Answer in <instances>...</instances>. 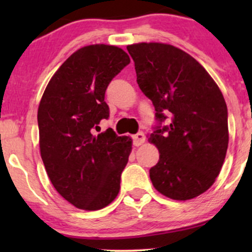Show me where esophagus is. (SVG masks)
Masks as SVG:
<instances>
[{"label": "esophagus", "instance_id": "34e87169", "mask_svg": "<svg viewBox=\"0 0 252 252\" xmlns=\"http://www.w3.org/2000/svg\"><path fill=\"white\" fill-rule=\"evenodd\" d=\"M132 141H134V144L136 147L141 146V144H142L144 141H146V136H144L142 131H140V132H137L136 135L132 136Z\"/></svg>", "mask_w": 252, "mask_h": 252}]
</instances>
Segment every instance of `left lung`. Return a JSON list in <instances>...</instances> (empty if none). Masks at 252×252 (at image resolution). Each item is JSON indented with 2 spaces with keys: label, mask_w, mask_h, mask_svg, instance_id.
Masks as SVG:
<instances>
[{
  "label": "left lung",
  "mask_w": 252,
  "mask_h": 252,
  "mask_svg": "<svg viewBox=\"0 0 252 252\" xmlns=\"http://www.w3.org/2000/svg\"><path fill=\"white\" fill-rule=\"evenodd\" d=\"M141 91L153 102L149 141L160 152L149 169L161 194L189 200L206 192L220 172L228 144L227 108L215 80L193 57L172 45L126 47ZM167 124H164V121Z\"/></svg>",
  "instance_id": "8db88e82"
}]
</instances>
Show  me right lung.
<instances>
[{"label":"right lung","mask_w":252,"mask_h":252,"mask_svg":"<svg viewBox=\"0 0 252 252\" xmlns=\"http://www.w3.org/2000/svg\"><path fill=\"white\" fill-rule=\"evenodd\" d=\"M130 63L122 48L90 45L74 52L43 92L37 126L40 153L54 189L80 210L108 206L121 189L131 140L112 129L94 135L109 118L105 91Z\"/></svg>","instance_id":"right-lung-1"}]
</instances>
